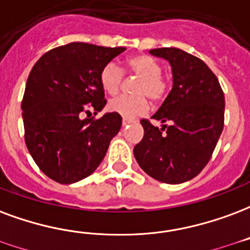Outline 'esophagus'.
<instances>
[{
  "label": "esophagus",
  "instance_id": "34e87169",
  "mask_svg": "<svg viewBox=\"0 0 250 250\" xmlns=\"http://www.w3.org/2000/svg\"><path fill=\"white\" fill-rule=\"evenodd\" d=\"M131 123H132V120L131 119H125H125L122 120V125H131Z\"/></svg>",
  "mask_w": 250,
  "mask_h": 250
}]
</instances>
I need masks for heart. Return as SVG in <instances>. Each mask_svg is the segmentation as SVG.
<instances>
[{"instance_id": "obj_1", "label": "heart", "mask_w": 250, "mask_h": 250, "mask_svg": "<svg viewBox=\"0 0 250 250\" xmlns=\"http://www.w3.org/2000/svg\"><path fill=\"white\" fill-rule=\"evenodd\" d=\"M125 70L131 75H136L139 79L135 82L132 91L135 95L115 98L108 103V110L123 116L125 119H132L135 116L143 115L148 110V100L155 103L162 102L168 91V83L162 75V64L152 57L146 54L135 55L127 59ZM123 70L115 63H107L102 68L99 81L102 88L108 95H116L123 83Z\"/></svg>"}]
</instances>
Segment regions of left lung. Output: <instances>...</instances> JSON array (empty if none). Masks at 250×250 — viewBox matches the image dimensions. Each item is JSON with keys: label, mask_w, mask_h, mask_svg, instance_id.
<instances>
[{"label": "left lung", "mask_w": 250, "mask_h": 250, "mask_svg": "<svg viewBox=\"0 0 250 250\" xmlns=\"http://www.w3.org/2000/svg\"><path fill=\"white\" fill-rule=\"evenodd\" d=\"M149 53L169 62L173 86L151 116L162 122V128L140 120L144 136L135 146L134 155L147 175L162 183L180 184L197 176L210 160L223 132L224 92L217 77L195 55L176 47Z\"/></svg>", "instance_id": "1"}]
</instances>
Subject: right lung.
Instances as JSON below:
<instances>
[{"instance_id": "obj_1", "label": "right lung", "mask_w": 250, "mask_h": 250, "mask_svg": "<svg viewBox=\"0 0 250 250\" xmlns=\"http://www.w3.org/2000/svg\"><path fill=\"white\" fill-rule=\"evenodd\" d=\"M125 47L71 42L50 50L33 66L22 99L25 143L46 176L73 184L101 164L122 116L107 112L82 119L106 106L99 75Z\"/></svg>"}]
</instances>
